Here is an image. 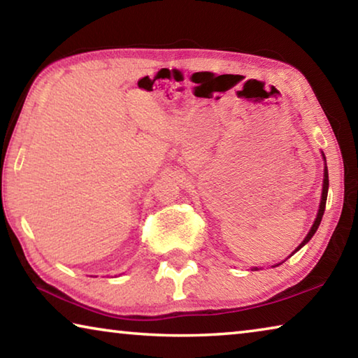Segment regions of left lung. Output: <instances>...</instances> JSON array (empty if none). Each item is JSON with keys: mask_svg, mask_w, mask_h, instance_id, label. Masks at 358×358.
Here are the masks:
<instances>
[{"mask_svg": "<svg viewBox=\"0 0 358 358\" xmlns=\"http://www.w3.org/2000/svg\"><path fill=\"white\" fill-rule=\"evenodd\" d=\"M325 159V157H324ZM327 192H329V171H327V166H325V171H324V187H322V201H320V205H319V213H317V217H316V221H314V224H313V227H311V230H310V234L306 235V238L301 241V245L296 248L295 251H299L300 248H303L305 246L308 241L311 240V237L314 234H316V230H317V227H319V224H320V221H322V216H324V211H325V202H327Z\"/></svg>", "mask_w": 358, "mask_h": 358, "instance_id": "left-lung-1", "label": "left lung"}]
</instances>
